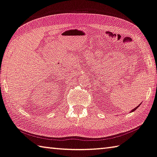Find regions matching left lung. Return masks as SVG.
<instances>
[{"label": "left lung", "instance_id": "left-lung-1", "mask_svg": "<svg viewBox=\"0 0 157 157\" xmlns=\"http://www.w3.org/2000/svg\"><path fill=\"white\" fill-rule=\"evenodd\" d=\"M139 106H140V105H139ZM139 106H137V107H136V108H135V109H133V110H132V111H134V110H136V109H138V107H139Z\"/></svg>", "mask_w": 157, "mask_h": 157}]
</instances>
